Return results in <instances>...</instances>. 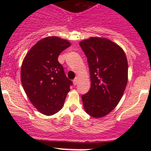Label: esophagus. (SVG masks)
Segmentation results:
<instances>
[{
    "instance_id": "34e87169",
    "label": "esophagus",
    "mask_w": 151,
    "mask_h": 151,
    "mask_svg": "<svg viewBox=\"0 0 151 151\" xmlns=\"http://www.w3.org/2000/svg\"><path fill=\"white\" fill-rule=\"evenodd\" d=\"M77 83H78V78L76 77L75 79H74V80H73V84H74V86L77 85Z\"/></svg>"
}]
</instances>
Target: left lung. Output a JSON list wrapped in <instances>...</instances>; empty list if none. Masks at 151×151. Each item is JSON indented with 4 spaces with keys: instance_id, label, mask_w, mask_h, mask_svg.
<instances>
[{
    "instance_id": "1",
    "label": "left lung",
    "mask_w": 151,
    "mask_h": 151,
    "mask_svg": "<svg viewBox=\"0 0 151 151\" xmlns=\"http://www.w3.org/2000/svg\"><path fill=\"white\" fill-rule=\"evenodd\" d=\"M89 64L91 88L81 99L93 118L110 113L120 101L128 81V62L124 50L106 38L90 37L79 42Z\"/></svg>"
}]
</instances>
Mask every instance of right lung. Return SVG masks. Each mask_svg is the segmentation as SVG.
<instances>
[{
    "mask_svg": "<svg viewBox=\"0 0 151 151\" xmlns=\"http://www.w3.org/2000/svg\"><path fill=\"white\" fill-rule=\"evenodd\" d=\"M70 45L58 37L43 38L29 50L22 62L23 89L32 105L45 115H53L62 109L72 85L58 60L60 54Z\"/></svg>",
    "mask_w": 151,
    "mask_h": 151,
    "instance_id": "add662e5",
    "label": "right lung"
}]
</instances>
